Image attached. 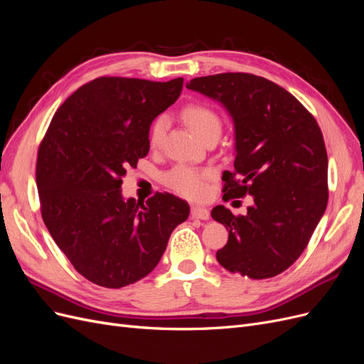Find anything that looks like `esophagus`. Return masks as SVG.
<instances>
[{
	"label": "esophagus",
	"mask_w": 364,
	"mask_h": 364,
	"mask_svg": "<svg viewBox=\"0 0 364 364\" xmlns=\"http://www.w3.org/2000/svg\"><path fill=\"white\" fill-rule=\"evenodd\" d=\"M191 217L193 218H199V220H208L209 218V211L203 206L199 205H193L191 206Z\"/></svg>",
	"instance_id": "1"
}]
</instances>
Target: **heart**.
Instances as JSON below:
<instances>
[{
	"label": "heart",
	"mask_w": 364,
	"mask_h": 364,
	"mask_svg": "<svg viewBox=\"0 0 364 364\" xmlns=\"http://www.w3.org/2000/svg\"><path fill=\"white\" fill-rule=\"evenodd\" d=\"M183 119L193 129L194 134L205 141L209 136H220L222 134V118L213 107L202 103H193L186 106L182 111ZM165 132H167V118L158 117L153 121L149 130V144L153 149L161 147ZM211 178V171L199 170L188 165H176L167 174H165V183L176 193H179L188 199H202L206 194V182Z\"/></svg>",
	"instance_id": "b5f03b06"
}]
</instances>
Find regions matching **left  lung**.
<instances>
[{"label": "left lung", "instance_id": "1", "mask_svg": "<svg viewBox=\"0 0 364 364\" xmlns=\"http://www.w3.org/2000/svg\"><path fill=\"white\" fill-rule=\"evenodd\" d=\"M186 87L222 103L235 129L234 170L223 173L226 199L252 196L246 215L223 205L211 215L229 230L217 261L241 277L266 279L301 257L328 203V156L314 117L264 77L223 73Z\"/></svg>", "mask_w": 364, "mask_h": 364}]
</instances>
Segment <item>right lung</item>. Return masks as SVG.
Returning <instances> with one entry per match:
<instances>
[{
	"instance_id": "add662e5",
	"label": "right lung",
	"mask_w": 364,
	"mask_h": 364,
	"mask_svg": "<svg viewBox=\"0 0 364 364\" xmlns=\"http://www.w3.org/2000/svg\"><path fill=\"white\" fill-rule=\"evenodd\" d=\"M183 79L98 77L54 114L36 161L41 213L82 277L106 289L134 284L158 266L190 205L170 193L124 199L129 167L147 156L151 121L178 100Z\"/></svg>"
}]
</instances>
